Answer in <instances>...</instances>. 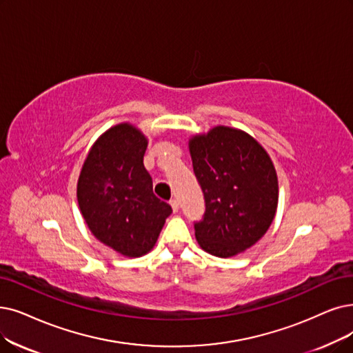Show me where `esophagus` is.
<instances>
[{"label":"esophagus","mask_w":353,"mask_h":353,"mask_svg":"<svg viewBox=\"0 0 353 353\" xmlns=\"http://www.w3.org/2000/svg\"><path fill=\"white\" fill-rule=\"evenodd\" d=\"M171 207H172L174 213H178V210H179V203H178V200H171Z\"/></svg>","instance_id":"esophagus-1"}]
</instances>
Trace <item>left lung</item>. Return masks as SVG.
<instances>
[{
	"mask_svg": "<svg viewBox=\"0 0 353 353\" xmlns=\"http://www.w3.org/2000/svg\"><path fill=\"white\" fill-rule=\"evenodd\" d=\"M205 213L194 224L200 248L232 258L255 245L270 229L278 207L274 162L255 137L216 125L188 140Z\"/></svg>",
	"mask_w": 353,
	"mask_h": 353,
	"instance_id": "1",
	"label": "left lung"
}]
</instances>
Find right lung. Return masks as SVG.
Here are the masks:
<instances>
[{
	"instance_id": "obj_1",
	"label": "right lung",
	"mask_w": 353,
	"mask_h": 353,
	"mask_svg": "<svg viewBox=\"0 0 353 353\" xmlns=\"http://www.w3.org/2000/svg\"><path fill=\"white\" fill-rule=\"evenodd\" d=\"M146 148L148 137L136 125H112L91 146L77 184L81 214L91 233L128 258L150 252L172 213L153 194L143 165Z\"/></svg>"
}]
</instances>
